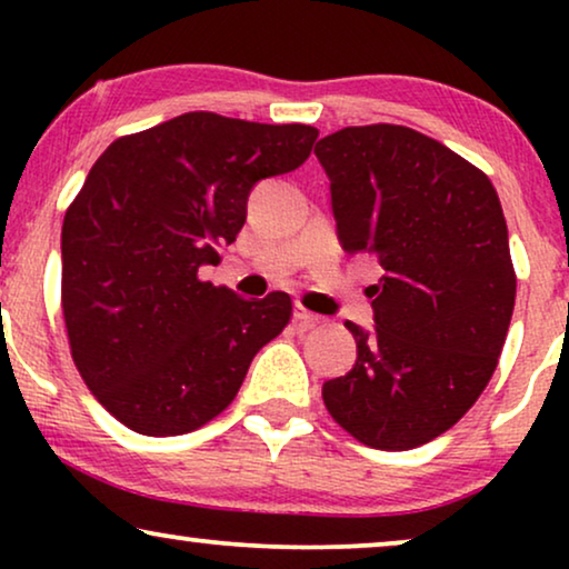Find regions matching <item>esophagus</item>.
<instances>
[{
  "label": "esophagus",
  "instance_id": "obj_1",
  "mask_svg": "<svg viewBox=\"0 0 569 569\" xmlns=\"http://www.w3.org/2000/svg\"><path fill=\"white\" fill-rule=\"evenodd\" d=\"M292 318H295V323L300 326V329H313V326H318L323 321L321 316H316V313H310L308 308H302L300 302L298 306H295V313H292Z\"/></svg>",
  "mask_w": 569,
  "mask_h": 569
}]
</instances>
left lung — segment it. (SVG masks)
Masks as SVG:
<instances>
[{
	"mask_svg": "<svg viewBox=\"0 0 569 569\" xmlns=\"http://www.w3.org/2000/svg\"><path fill=\"white\" fill-rule=\"evenodd\" d=\"M347 253H376V329L347 321L355 368L329 415L365 446L409 450L450 430L497 368L516 306L508 224L489 178L409 127H347L316 144Z\"/></svg>",
	"mask_w": 569,
	"mask_h": 569,
	"instance_id": "obj_1",
	"label": "left lung"
}]
</instances>
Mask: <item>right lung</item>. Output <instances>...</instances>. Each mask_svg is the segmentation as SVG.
Listing matches in <instances>:
<instances>
[{
    "label": "right lung",
    "mask_w": 569,
    "mask_h": 569,
    "mask_svg": "<svg viewBox=\"0 0 569 569\" xmlns=\"http://www.w3.org/2000/svg\"><path fill=\"white\" fill-rule=\"evenodd\" d=\"M318 129L193 111L121 137L61 228V310L92 396L129 430H197L236 399L292 316L287 292L246 300L201 282L246 222L261 178L308 160Z\"/></svg>",
    "instance_id": "1"
}]
</instances>
